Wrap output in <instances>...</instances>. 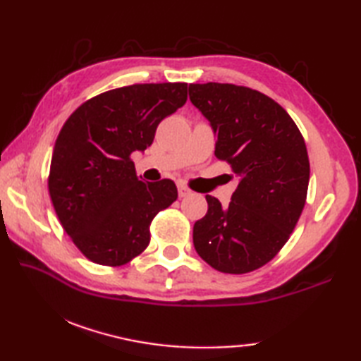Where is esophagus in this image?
Listing matches in <instances>:
<instances>
[{
    "label": "esophagus",
    "mask_w": 361,
    "mask_h": 361,
    "mask_svg": "<svg viewBox=\"0 0 361 361\" xmlns=\"http://www.w3.org/2000/svg\"><path fill=\"white\" fill-rule=\"evenodd\" d=\"M192 194V190H190L188 186L185 185H178V195L183 198V197H188Z\"/></svg>",
    "instance_id": "1"
}]
</instances>
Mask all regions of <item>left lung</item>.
Here are the masks:
<instances>
[{
    "label": "left lung",
    "mask_w": 361,
    "mask_h": 361,
    "mask_svg": "<svg viewBox=\"0 0 361 361\" xmlns=\"http://www.w3.org/2000/svg\"><path fill=\"white\" fill-rule=\"evenodd\" d=\"M189 97L211 122L216 158L239 180L224 208L206 195L194 247L217 271H255L278 255L304 209L310 163L295 121L271 97L233 83H190Z\"/></svg>",
    "instance_id": "left-lung-1"
}]
</instances>
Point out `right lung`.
Masks as SVG:
<instances>
[{"instance_id":"add662e5","label":"right lung","mask_w":361,"mask_h":361,"mask_svg":"<svg viewBox=\"0 0 361 361\" xmlns=\"http://www.w3.org/2000/svg\"><path fill=\"white\" fill-rule=\"evenodd\" d=\"M188 101V83H135L88 99L66 119L48 176L57 217L91 262L119 267L149 247L150 224L178 197L172 180L142 181L133 152Z\"/></svg>"}]
</instances>
